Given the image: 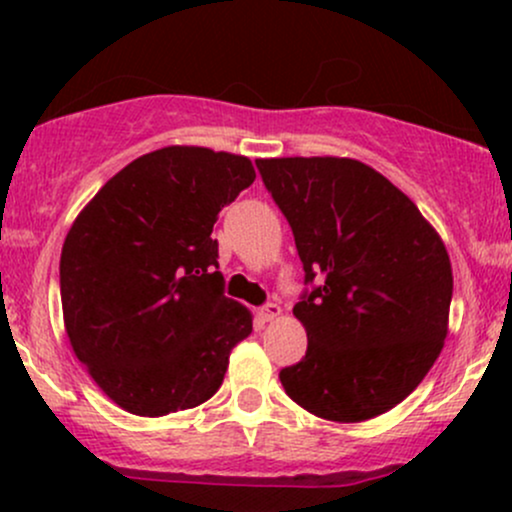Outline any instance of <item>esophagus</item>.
Instances as JSON below:
<instances>
[{
  "label": "esophagus",
  "instance_id": "1",
  "mask_svg": "<svg viewBox=\"0 0 512 512\" xmlns=\"http://www.w3.org/2000/svg\"><path fill=\"white\" fill-rule=\"evenodd\" d=\"M257 315H260L262 322H272V320H276V317L281 315V308L276 303H267V305H262L260 313H257Z\"/></svg>",
  "mask_w": 512,
  "mask_h": 512
}]
</instances>
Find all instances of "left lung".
Segmentation results:
<instances>
[{"instance_id": "left-lung-1", "label": "left lung", "mask_w": 512, "mask_h": 512, "mask_svg": "<svg viewBox=\"0 0 512 512\" xmlns=\"http://www.w3.org/2000/svg\"><path fill=\"white\" fill-rule=\"evenodd\" d=\"M289 221L305 284L293 305L308 351L279 373L293 402L339 424L397 407L443 349L448 250L416 204L354 158H260Z\"/></svg>"}]
</instances>
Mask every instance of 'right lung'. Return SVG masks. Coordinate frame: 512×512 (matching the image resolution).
Masks as SVG:
<instances>
[{
	"mask_svg": "<svg viewBox=\"0 0 512 512\" xmlns=\"http://www.w3.org/2000/svg\"><path fill=\"white\" fill-rule=\"evenodd\" d=\"M255 180L250 158L204 146L139 156L98 190L62 245L64 330L117 407L166 416L216 395L252 332L223 296L219 211Z\"/></svg>",
	"mask_w": 512,
	"mask_h": 512,
	"instance_id": "obj_1",
	"label": "right lung"
}]
</instances>
